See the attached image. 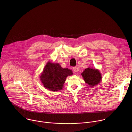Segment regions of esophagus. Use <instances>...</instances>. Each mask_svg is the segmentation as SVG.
Returning <instances> with one entry per match:
<instances>
[{
	"label": "esophagus",
	"mask_w": 132,
	"mask_h": 132,
	"mask_svg": "<svg viewBox=\"0 0 132 132\" xmlns=\"http://www.w3.org/2000/svg\"><path fill=\"white\" fill-rule=\"evenodd\" d=\"M73 70L74 72H77V70H78L77 67H73Z\"/></svg>",
	"instance_id": "obj_1"
}]
</instances>
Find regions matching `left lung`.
Listing matches in <instances>:
<instances>
[{
  "label": "left lung",
  "instance_id": "1",
  "mask_svg": "<svg viewBox=\"0 0 132 132\" xmlns=\"http://www.w3.org/2000/svg\"><path fill=\"white\" fill-rule=\"evenodd\" d=\"M86 83L90 87L98 85L102 78L101 73L98 69L88 68L81 73Z\"/></svg>",
  "mask_w": 132,
  "mask_h": 132
}]
</instances>
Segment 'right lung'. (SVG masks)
Instances as JSON below:
<instances>
[{
  "label": "right lung",
  "instance_id": "add662e5",
  "mask_svg": "<svg viewBox=\"0 0 132 132\" xmlns=\"http://www.w3.org/2000/svg\"><path fill=\"white\" fill-rule=\"evenodd\" d=\"M72 75L71 70L63 68L59 64L48 62L40 76L44 86L51 91L61 90L68 76Z\"/></svg>",
  "mask_w": 132,
  "mask_h": 132
}]
</instances>
